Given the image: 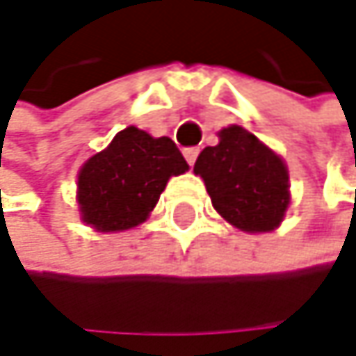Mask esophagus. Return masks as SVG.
<instances>
[{"label": "esophagus", "instance_id": "obj_1", "mask_svg": "<svg viewBox=\"0 0 356 356\" xmlns=\"http://www.w3.org/2000/svg\"><path fill=\"white\" fill-rule=\"evenodd\" d=\"M198 154H200V149H198V147H188V149H184V156H186V160H188V164H190V166H194V162H196Z\"/></svg>", "mask_w": 356, "mask_h": 356}]
</instances>
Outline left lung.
<instances>
[{
  "instance_id": "left-lung-1",
  "label": "left lung",
  "mask_w": 356,
  "mask_h": 356,
  "mask_svg": "<svg viewBox=\"0 0 356 356\" xmlns=\"http://www.w3.org/2000/svg\"><path fill=\"white\" fill-rule=\"evenodd\" d=\"M194 172L215 211L241 232H272L285 219L291 202L287 164L243 126L221 129L219 143L200 152Z\"/></svg>"
}]
</instances>
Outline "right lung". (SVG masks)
<instances>
[{"label":"right lung","instance_id":"1","mask_svg":"<svg viewBox=\"0 0 356 356\" xmlns=\"http://www.w3.org/2000/svg\"><path fill=\"white\" fill-rule=\"evenodd\" d=\"M188 162L168 137L129 126L90 156L78 172L80 219L97 232H124L143 223L170 177L184 175Z\"/></svg>","mask_w":356,"mask_h":356}]
</instances>
